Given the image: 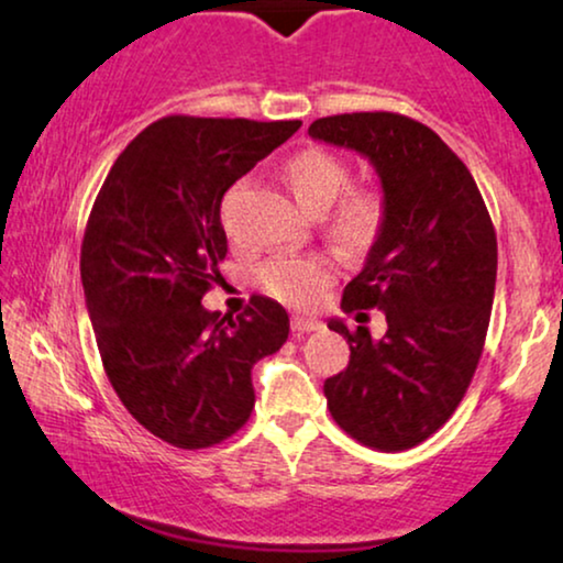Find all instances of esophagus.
Here are the masks:
<instances>
[{
	"instance_id": "34e87169",
	"label": "esophagus",
	"mask_w": 563,
	"mask_h": 563,
	"mask_svg": "<svg viewBox=\"0 0 563 563\" xmlns=\"http://www.w3.org/2000/svg\"><path fill=\"white\" fill-rule=\"evenodd\" d=\"M322 322L314 320V317H299L296 314L294 320H290V330H294V335H303V333H314V330H320Z\"/></svg>"
}]
</instances>
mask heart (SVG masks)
<instances>
[{
  "instance_id": "b5f03b06",
  "label": "heart",
  "mask_w": 563,
  "mask_h": 563,
  "mask_svg": "<svg viewBox=\"0 0 563 563\" xmlns=\"http://www.w3.org/2000/svg\"><path fill=\"white\" fill-rule=\"evenodd\" d=\"M283 175L307 212L320 214L336 205L328 217V228L343 246L364 249L377 239L385 220L383 194L375 188H349L346 162L333 152L322 146L301 148L286 162ZM333 277L335 267L328 256L290 254L264 264L256 273V283L264 294L288 307H311Z\"/></svg>"
}]
</instances>
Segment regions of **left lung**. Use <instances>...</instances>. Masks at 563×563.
<instances>
[{
  "label": "left lung",
  "mask_w": 563,
  "mask_h": 563,
  "mask_svg": "<svg viewBox=\"0 0 563 563\" xmlns=\"http://www.w3.org/2000/svg\"><path fill=\"white\" fill-rule=\"evenodd\" d=\"M311 139L364 154L383 183L385 220L346 311L380 309L388 330L328 328L349 367L324 380L341 430L377 451H406L449 422L483 356L496 294V228L466 165L435 131L398 112L320 118Z\"/></svg>",
  "instance_id": "left-lung-1"
}]
</instances>
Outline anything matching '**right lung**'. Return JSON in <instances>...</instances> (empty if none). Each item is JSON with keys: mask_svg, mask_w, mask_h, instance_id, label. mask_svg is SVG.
I'll return each mask as SVG.
<instances>
[{"mask_svg": "<svg viewBox=\"0 0 563 563\" xmlns=\"http://www.w3.org/2000/svg\"><path fill=\"white\" fill-rule=\"evenodd\" d=\"M301 120L170 114L114 159L80 246V280L114 393L139 424L183 451L239 432L252 367L288 338V311L252 296L239 317L207 311L228 235L222 196Z\"/></svg>", "mask_w": 563, "mask_h": 563, "instance_id": "1", "label": "right lung"}]
</instances>
